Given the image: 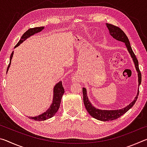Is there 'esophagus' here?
<instances>
[{"label":"esophagus","mask_w":147,"mask_h":147,"mask_svg":"<svg viewBox=\"0 0 147 147\" xmlns=\"http://www.w3.org/2000/svg\"><path fill=\"white\" fill-rule=\"evenodd\" d=\"M74 80H76V78H75V77H74Z\"/></svg>","instance_id":"esophagus-1"}]
</instances>
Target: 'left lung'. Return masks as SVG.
Instances as JSON below:
<instances>
[{
    "mask_svg": "<svg viewBox=\"0 0 147 147\" xmlns=\"http://www.w3.org/2000/svg\"><path fill=\"white\" fill-rule=\"evenodd\" d=\"M106 26L109 30V34L113 37V38L119 41L123 42V43L125 44L128 51L129 52V53H130L131 58H132L134 64H135L136 71L138 73V86H139V85H140L141 83V74L139 69L138 60L136 58L135 54L134 53L132 49H131L128 38H127V36H126V35L124 34V32L120 28H119V27L108 23H106ZM82 91L84 103L87 111H88V113L90 114V115L93 117V118L102 121H113L115 120V119H118L119 117H120L121 115H123V114L127 112L129 109L134 105V104L136 103L139 95L138 91V94H137L134 100L131 102L129 105L126 106L125 108H123L121 109H115V110H102V109L96 108L95 107H94L92 105L90 101L89 100L88 96H87V90L85 88H83Z\"/></svg>",
    "mask_w": 147,
    "mask_h": 147,
    "instance_id": "8db88e82",
    "label": "left lung"
}]
</instances>
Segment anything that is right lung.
Instances as JSON below:
<instances>
[{
    "mask_svg": "<svg viewBox=\"0 0 147 147\" xmlns=\"http://www.w3.org/2000/svg\"><path fill=\"white\" fill-rule=\"evenodd\" d=\"M43 29H44V26L36 27V28L28 29L26 32H24V34H23L21 39H20L19 41L18 42V43L15 46V48L17 47H18L20 44L23 43L24 41H25L27 38H30L31 36H33V35H34L35 34L38 33V32L42 31V30ZM13 52H12V53L11 54V56H10V59H9V61H9L8 68H7L6 73H8L9 66H10L11 61L12 57H13ZM64 92L65 91L63 88V86H62V82L61 81L59 82L58 84H56L54 88L53 103H52L51 106H50V108L47 109L45 112L41 114V115L36 117H28V118L30 119H34V120L38 121H40L47 120V119H49L50 118L53 117L56 113L57 111L58 110V109L59 108V105H60V103H61V97L62 96H63Z\"/></svg>",
    "mask_w": 147,
    "mask_h": 147,
    "instance_id": "obj_1",
    "label": "right lung"
}]
</instances>
